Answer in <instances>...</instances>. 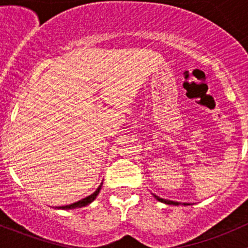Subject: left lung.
Listing matches in <instances>:
<instances>
[{
  "label": "left lung",
  "instance_id": "1",
  "mask_svg": "<svg viewBox=\"0 0 248 248\" xmlns=\"http://www.w3.org/2000/svg\"><path fill=\"white\" fill-rule=\"evenodd\" d=\"M155 198L157 199V201H159V202H164V204H168V205H179V202H172V201H167V199H163V198H159V197H157V196H155ZM185 205H187L186 202H185Z\"/></svg>",
  "mask_w": 248,
  "mask_h": 248
}]
</instances>
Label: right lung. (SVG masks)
<instances>
[{"instance_id": "obj_1", "label": "right lung", "mask_w": 248, "mask_h": 248, "mask_svg": "<svg viewBox=\"0 0 248 248\" xmlns=\"http://www.w3.org/2000/svg\"><path fill=\"white\" fill-rule=\"evenodd\" d=\"M99 191H101V186L98 187V188L96 189V191L93 192V193L91 194V196L86 197V198L81 199V201L77 202H73V204L71 205H66V206H60L57 207V209H63V210H67V209H77V207H82V206H86V205H89L90 202H92L96 199V197L98 196Z\"/></svg>"}]
</instances>
